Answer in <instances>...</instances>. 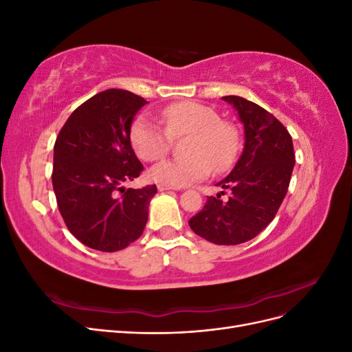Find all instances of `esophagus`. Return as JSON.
<instances>
[{
  "label": "esophagus",
  "instance_id": "obj_1",
  "mask_svg": "<svg viewBox=\"0 0 352 352\" xmlns=\"http://www.w3.org/2000/svg\"><path fill=\"white\" fill-rule=\"evenodd\" d=\"M158 190L160 192H164V190H170V189H176V188H173V186H168V185H163V184H158Z\"/></svg>",
  "mask_w": 352,
  "mask_h": 352
}]
</instances>
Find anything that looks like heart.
Returning <instances> with one entry per match:
<instances>
[{
	"label": "heart",
	"mask_w": 352,
	"mask_h": 352,
	"mask_svg": "<svg viewBox=\"0 0 352 352\" xmlns=\"http://www.w3.org/2000/svg\"><path fill=\"white\" fill-rule=\"evenodd\" d=\"M164 131L145 116L138 117L131 127V144L144 162L163 158L172 140L189 136L185 160H164L150 168L148 176L157 184L173 188L186 186L206 179L212 168L217 173L229 170L236 162L241 140L235 126L220 119L208 105L182 101L170 104L160 113Z\"/></svg>",
	"instance_id": "b5f03b06"
}]
</instances>
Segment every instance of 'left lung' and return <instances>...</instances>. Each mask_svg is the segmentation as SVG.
Masks as SVG:
<instances>
[{
	"label": "left lung",
	"instance_id": "8db88e82",
	"mask_svg": "<svg viewBox=\"0 0 352 352\" xmlns=\"http://www.w3.org/2000/svg\"><path fill=\"white\" fill-rule=\"evenodd\" d=\"M243 124V151L232 172L217 184L231 190L228 201L208 197L189 220L198 236L216 245H238L270 225L287 192L295 164L294 144L286 127L260 105L236 95L223 97Z\"/></svg>",
	"mask_w": 352,
	"mask_h": 352
}]
</instances>
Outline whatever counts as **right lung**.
I'll return each mask as SVG.
<instances>
[{
	"instance_id": "right-lung-1",
	"label": "right lung",
	"mask_w": 352,
	"mask_h": 352,
	"mask_svg": "<svg viewBox=\"0 0 352 352\" xmlns=\"http://www.w3.org/2000/svg\"><path fill=\"white\" fill-rule=\"evenodd\" d=\"M145 104L129 91H102L70 114L56 140L52 188L60 214L72 235L92 250L120 251L145 229L157 186H122L144 170L129 133Z\"/></svg>"
}]
</instances>
